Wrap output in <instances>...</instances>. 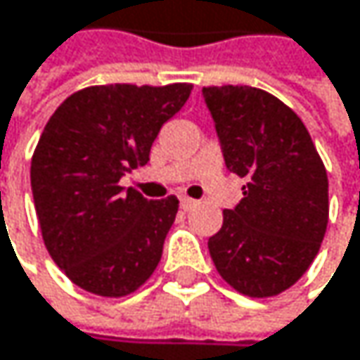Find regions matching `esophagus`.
<instances>
[{"label":"esophagus","instance_id":"1","mask_svg":"<svg viewBox=\"0 0 360 360\" xmlns=\"http://www.w3.org/2000/svg\"><path fill=\"white\" fill-rule=\"evenodd\" d=\"M179 202L183 210H189V208H193V206H195V200H191V198H187V195H181Z\"/></svg>","mask_w":360,"mask_h":360}]
</instances>
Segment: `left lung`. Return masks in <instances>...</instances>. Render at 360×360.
<instances>
[{"instance_id":"obj_1","label":"left lung","mask_w":360,"mask_h":360,"mask_svg":"<svg viewBox=\"0 0 360 360\" xmlns=\"http://www.w3.org/2000/svg\"><path fill=\"white\" fill-rule=\"evenodd\" d=\"M225 165L246 177L244 198L223 210L208 240L219 275L240 294L271 298L313 264L329 221L327 171L300 116L248 85L202 87Z\"/></svg>"}]
</instances>
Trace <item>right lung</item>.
Segmentation results:
<instances>
[{
	"label": "right lung",
	"instance_id": "right-lung-1",
	"mask_svg": "<svg viewBox=\"0 0 360 360\" xmlns=\"http://www.w3.org/2000/svg\"><path fill=\"white\" fill-rule=\"evenodd\" d=\"M191 87L94 85L47 120L31 160L37 219L49 256L85 292L122 298L156 271L179 200H146L118 181L148 165L160 127Z\"/></svg>",
	"mask_w": 360,
	"mask_h": 360
}]
</instances>
